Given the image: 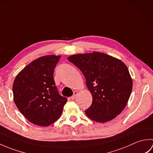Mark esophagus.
Here are the masks:
<instances>
[{
  "label": "esophagus",
  "instance_id": "1",
  "mask_svg": "<svg viewBox=\"0 0 153 153\" xmlns=\"http://www.w3.org/2000/svg\"><path fill=\"white\" fill-rule=\"evenodd\" d=\"M77 94H78V92H77V91H75L74 92V95L71 97V100H74L75 99H76V97L77 96Z\"/></svg>",
  "mask_w": 153,
  "mask_h": 153
}]
</instances>
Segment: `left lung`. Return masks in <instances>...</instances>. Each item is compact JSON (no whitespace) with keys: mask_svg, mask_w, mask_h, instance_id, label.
Returning <instances> with one entry per match:
<instances>
[{"mask_svg":"<svg viewBox=\"0 0 153 153\" xmlns=\"http://www.w3.org/2000/svg\"><path fill=\"white\" fill-rule=\"evenodd\" d=\"M82 71L93 102L85 114L89 118L105 123L124 109L130 97L133 82L126 64L99 52L74 54L68 58Z\"/></svg>","mask_w":153,"mask_h":153,"instance_id":"8db88e82","label":"left lung"}]
</instances>
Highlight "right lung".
<instances>
[{"label":"right lung","instance_id":"add662e5","mask_svg":"<svg viewBox=\"0 0 153 153\" xmlns=\"http://www.w3.org/2000/svg\"><path fill=\"white\" fill-rule=\"evenodd\" d=\"M60 56L48 55L32 61L19 72L13 83L16 106L35 125L48 126L60 118L66 97L59 95L53 74Z\"/></svg>","mask_w":153,"mask_h":153}]
</instances>
